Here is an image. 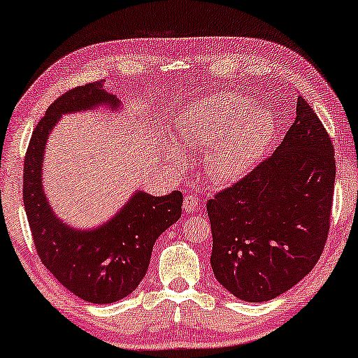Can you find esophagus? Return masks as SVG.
I'll use <instances>...</instances> for the list:
<instances>
[{"label": "esophagus", "instance_id": "34e87169", "mask_svg": "<svg viewBox=\"0 0 358 358\" xmlns=\"http://www.w3.org/2000/svg\"><path fill=\"white\" fill-rule=\"evenodd\" d=\"M198 208V198L196 196H191V194H186L185 199H183V209L185 213H193V210Z\"/></svg>", "mask_w": 358, "mask_h": 358}]
</instances>
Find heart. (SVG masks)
I'll return each mask as SVG.
<instances>
[{"instance_id":"obj_1","label":"heart","mask_w":358,"mask_h":358,"mask_svg":"<svg viewBox=\"0 0 358 358\" xmlns=\"http://www.w3.org/2000/svg\"><path fill=\"white\" fill-rule=\"evenodd\" d=\"M273 133V113L234 92L201 99L180 123V138L186 148L208 145L204 172L215 183H231L248 175L259 162ZM169 155L175 167H185L183 149L170 143Z\"/></svg>"}]
</instances>
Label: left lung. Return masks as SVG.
I'll use <instances>...</instances> for the list:
<instances>
[{
  "instance_id": "8db88e82",
  "label": "left lung",
  "mask_w": 358,
  "mask_h": 358,
  "mask_svg": "<svg viewBox=\"0 0 358 358\" xmlns=\"http://www.w3.org/2000/svg\"><path fill=\"white\" fill-rule=\"evenodd\" d=\"M336 160L328 131L303 97L275 152L208 203L215 279L259 303L315 268L329 231Z\"/></svg>"
}]
</instances>
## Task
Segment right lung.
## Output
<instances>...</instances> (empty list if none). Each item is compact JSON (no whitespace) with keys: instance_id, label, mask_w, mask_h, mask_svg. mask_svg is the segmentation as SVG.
<instances>
[{"instance_id":"add662e5","label":"right lung","mask_w":358,"mask_h":358,"mask_svg":"<svg viewBox=\"0 0 358 358\" xmlns=\"http://www.w3.org/2000/svg\"><path fill=\"white\" fill-rule=\"evenodd\" d=\"M99 107L113 113L123 107L105 80L69 90L50 105L34 129L24 160V208L45 268L79 299L105 305L133 294L144 279L155 240L180 219L183 194L152 196L136 189L113 217L90 229L73 227L55 214L43 191L48 134L63 115Z\"/></svg>"}]
</instances>
